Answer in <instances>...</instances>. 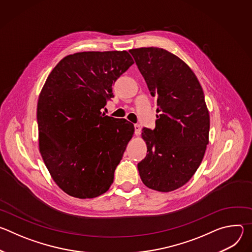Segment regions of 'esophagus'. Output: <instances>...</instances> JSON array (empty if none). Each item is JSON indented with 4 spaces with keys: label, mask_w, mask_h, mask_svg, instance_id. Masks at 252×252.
Masks as SVG:
<instances>
[{
    "label": "esophagus",
    "mask_w": 252,
    "mask_h": 252,
    "mask_svg": "<svg viewBox=\"0 0 252 252\" xmlns=\"http://www.w3.org/2000/svg\"><path fill=\"white\" fill-rule=\"evenodd\" d=\"M140 130H141V127L139 125H134V133L135 135H139L140 134Z\"/></svg>",
    "instance_id": "1"
}]
</instances>
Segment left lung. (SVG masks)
Listing matches in <instances>:
<instances>
[{
  "label": "left lung",
  "instance_id": "1",
  "mask_svg": "<svg viewBox=\"0 0 252 252\" xmlns=\"http://www.w3.org/2000/svg\"><path fill=\"white\" fill-rule=\"evenodd\" d=\"M129 53L158 106L156 128L141 133L149 154L137 164L138 172L148 188L172 191L192 177L208 143L203 91L191 68L166 50L151 47Z\"/></svg>",
  "mask_w": 252,
  "mask_h": 252
}]
</instances>
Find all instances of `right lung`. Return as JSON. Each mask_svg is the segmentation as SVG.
I'll list each match as a JSON object with an SVG mask.
<instances>
[{"label":"right lung","mask_w":252,"mask_h":252,"mask_svg":"<svg viewBox=\"0 0 252 252\" xmlns=\"http://www.w3.org/2000/svg\"><path fill=\"white\" fill-rule=\"evenodd\" d=\"M133 63L126 51L82 52L59 62L39 96V148L54 182L70 196L109 189L133 125L101 114L113 85Z\"/></svg>","instance_id":"add662e5"}]
</instances>
